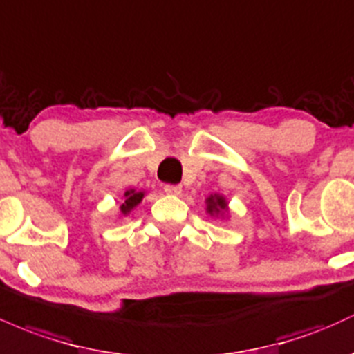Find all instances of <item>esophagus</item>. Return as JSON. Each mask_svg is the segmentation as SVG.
<instances>
[{
  "mask_svg": "<svg viewBox=\"0 0 354 354\" xmlns=\"http://www.w3.org/2000/svg\"><path fill=\"white\" fill-rule=\"evenodd\" d=\"M165 192L168 195H180L181 186L180 185H165Z\"/></svg>",
  "mask_w": 354,
  "mask_h": 354,
  "instance_id": "obj_1",
  "label": "esophagus"
}]
</instances>
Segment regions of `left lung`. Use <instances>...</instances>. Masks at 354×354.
Masks as SVG:
<instances>
[{"mask_svg": "<svg viewBox=\"0 0 354 354\" xmlns=\"http://www.w3.org/2000/svg\"><path fill=\"white\" fill-rule=\"evenodd\" d=\"M205 203H207V213H209V216H216V218H225V215H228V203L227 200H225V196L218 195V193H215V195H209L207 200H205Z\"/></svg>", "mask_w": 354, "mask_h": 354, "instance_id": "1", "label": "left lung"}]
</instances>
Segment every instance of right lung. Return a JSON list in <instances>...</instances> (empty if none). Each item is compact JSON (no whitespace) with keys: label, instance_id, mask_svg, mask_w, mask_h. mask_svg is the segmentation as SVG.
I'll use <instances>...</instances> for the list:
<instances>
[{"label":"right lung","instance_id":"add662e5","mask_svg":"<svg viewBox=\"0 0 354 354\" xmlns=\"http://www.w3.org/2000/svg\"><path fill=\"white\" fill-rule=\"evenodd\" d=\"M142 198H145V192H136V189H127L126 193H124V203L120 205V215L122 216H127L129 215L133 209L138 207L139 203L142 201Z\"/></svg>","mask_w":354,"mask_h":354}]
</instances>
